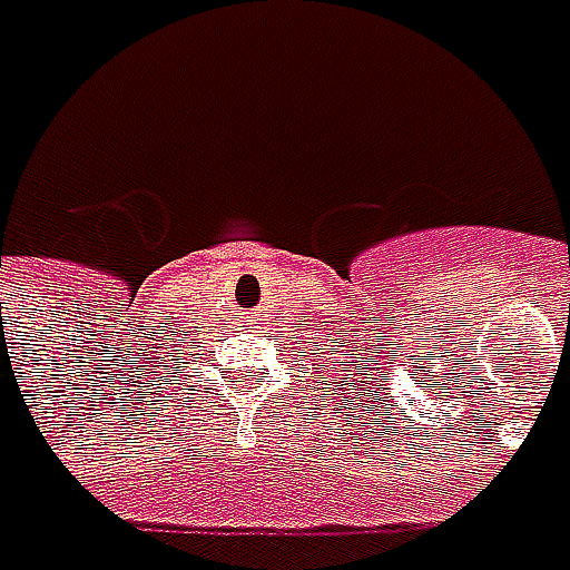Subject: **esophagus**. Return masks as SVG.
<instances>
[{
    "label": "esophagus",
    "instance_id": "obj_1",
    "mask_svg": "<svg viewBox=\"0 0 570 570\" xmlns=\"http://www.w3.org/2000/svg\"><path fill=\"white\" fill-rule=\"evenodd\" d=\"M259 317V311H247V320H256Z\"/></svg>",
    "mask_w": 570,
    "mask_h": 570
}]
</instances>
